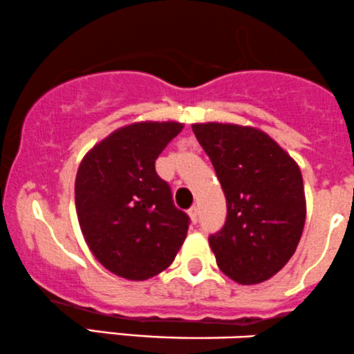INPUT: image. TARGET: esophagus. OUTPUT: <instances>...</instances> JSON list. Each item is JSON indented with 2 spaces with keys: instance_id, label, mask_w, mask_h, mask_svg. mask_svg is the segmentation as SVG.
I'll return each mask as SVG.
<instances>
[{
  "instance_id": "1",
  "label": "esophagus",
  "mask_w": 354,
  "mask_h": 354,
  "mask_svg": "<svg viewBox=\"0 0 354 354\" xmlns=\"http://www.w3.org/2000/svg\"><path fill=\"white\" fill-rule=\"evenodd\" d=\"M189 217H190V220H192L194 223H197V220H198V209H197V207H190V209H189Z\"/></svg>"
}]
</instances>
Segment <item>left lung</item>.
<instances>
[{"mask_svg":"<svg viewBox=\"0 0 354 354\" xmlns=\"http://www.w3.org/2000/svg\"><path fill=\"white\" fill-rule=\"evenodd\" d=\"M227 198V220L209 236L218 268L240 285L272 278L292 259L306 218L300 167L263 131L194 124Z\"/></svg>","mask_w":354,"mask_h":354,"instance_id":"left-lung-1","label":"left lung"}]
</instances>
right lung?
<instances>
[{"instance_id":"1","label":"right lung","mask_w":354,"mask_h":354,"mask_svg":"<svg viewBox=\"0 0 354 354\" xmlns=\"http://www.w3.org/2000/svg\"><path fill=\"white\" fill-rule=\"evenodd\" d=\"M180 122H134L95 144L77 169L76 212L102 267L127 280L159 275L176 259L190 218L174 205L156 159Z\"/></svg>"}]
</instances>
